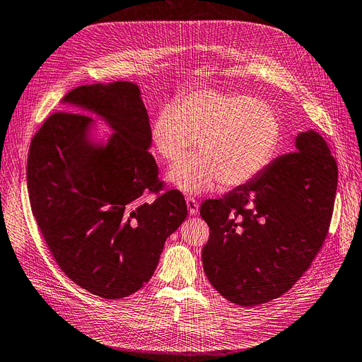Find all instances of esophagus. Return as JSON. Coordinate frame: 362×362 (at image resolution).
<instances>
[{
    "instance_id": "34e87169",
    "label": "esophagus",
    "mask_w": 362,
    "mask_h": 362,
    "mask_svg": "<svg viewBox=\"0 0 362 362\" xmlns=\"http://www.w3.org/2000/svg\"><path fill=\"white\" fill-rule=\"evenodd\" d=\"M187 208H189L190 215H197L199 212V202L194 197H187Z\"/></svg>"
}]
</instances>
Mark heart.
Returning <instances> with one entry per match:
<instances>
[{"label": "heart", "mask_w": 362, "mask_h": 362, "mask_svg": "<svg viewBox=\"0 0 362 362\" xmlns=\"http://www.w3.org/2000/svg\"><path fill=\"white\" fill-rule=\"evenodd\" d=\"M282 138L274 110L250 95L199 89L158 108L150 141L165 162H177L194 142L200 153L169 170V181L185 193H205L216 182L236 187L254 180L273 160Z\"/></svg>", "instance_id": "obj_1"}]
</instances>
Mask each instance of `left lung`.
<instances>
[{
	"mask_svg": "<svg viewBox=\"0 0 362 362\" xmlns=\"http://www.w3.org/2000/svg\"><path fill=\"white\" fill-rule=\"evenodd\" d=\"M339 169L315 131L247 184L208 199L200 215L209 226L202 251L211 285L239 306L285 294L320 252L334 209Z\"/></svg>",
	"mask_w": 362,
	"mask_h": 362,
	"instance_id": "left-lung-1",
	"label": "left lung"
}]
</instances>
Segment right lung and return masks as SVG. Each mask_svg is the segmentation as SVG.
<instances>
[{
    "label": "right lung",
    "instance_id": "add662e5",
    "mask_svg": "<svg viewBox=\"0 0 362 362\" xmlns=\"http://www.w3.org/2000/svg\"><path fill=\"white\" fill-rule=\"evenodd\" d=\"M64 103L104 117L115 135L105 148L93 146L90 116L50 114L28 154L31 209L72 282L103 298H123L153 276L166 239L185 220V199L158 180L136 84L78 86Z\"/></svg>",
    "mask_w": 362,
    "mask_h": 362
}]
</instances>
